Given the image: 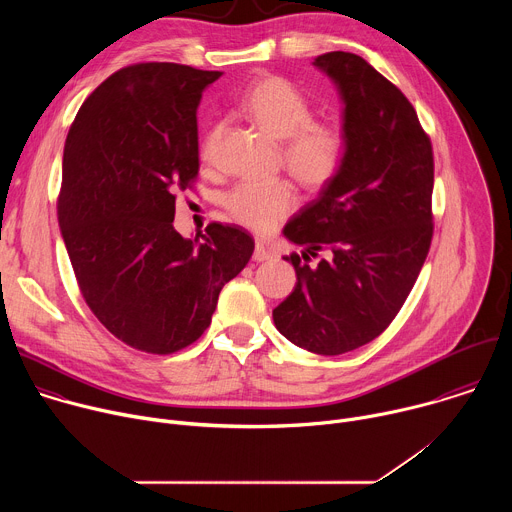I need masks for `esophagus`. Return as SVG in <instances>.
Listing matches in <instances>:
<instances>
[{"label":"esophagus","mask_w":512,"mask_h":512,"mask_svg":"<svg viewBox=\"0 0 512 512\" xmlns=\"http://www.w3.org/2000/svg\"><path fill=\"white\" fill-rule=\"evenodd\" d=\"M271 257H273V253H271V251H267L263 243H257L255 253H253V259H255L257 263H261V261H269Z\"/></svg>","instance_id":"obj_1"}]
</instances>
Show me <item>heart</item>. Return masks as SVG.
I'll use <instances>...</instances> for the list:
<instances>
[{
	"label": "heart",
	"instance_id": "obj_1",
	"mask_svg": "<svg viewBox=\"0 0 512 512\" xmlns=\"http://www.w3.org/2000/svg\"><path fill=\"white\" fill-rule=\"evenodd\" d=\"M241 111L265 133L283 141V160L308 186L328 184L344 166L348 141L338 123L314 121L308 97L281 77H267L247 89ZM212 139V137H210ZM210 141L206 143V152ZM229 212L257 233L273 231L298 206L289 180H243L225 198Z\"/></svg>",
	"mask_w": 512,
	"mask_h": 512
}]
</instances>
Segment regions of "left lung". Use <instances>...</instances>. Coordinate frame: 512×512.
<instances>
[{
    "label": "left lung",
    "mask_w": 512,
    "mask_h": 512,
    "mask_svg": "<svg viewBox=\"0 0 512 512\" xmlns=\"http://www.w3.org/2000/svg\"><path fill=\"white\" fill-rule=\"evenodd\" d=\"M314 66L342 101L348 150L342 170L285 225L287 241L329 257L318 266L283 257L298 275L273 310L300 348L336 356L375 340L397 316L427 257L433 192L431 143L407 97L367 60L326 52Z\"/></svg>",
    "instance_id": "8db88e82"
}]
</instances>
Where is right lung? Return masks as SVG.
<instances>
[{"mask_svg":"<svg viewBox=\"0 0 512 512\" xmlns=\"http://www.w3.org/2000/svg\"><path fill=\"white\" fill-rule=\"evenodd\" d=\"M221 70L143 62L101 83L70 125L58 227L81 294L121 342L152 354L202 336L255 241L212 223L184 239L176 196L198 174L196 109Z\"/></svg>","mask_w":512,"mask_h":512,"instance_id":"add662e5","label":"right lung"}]
</instances>
